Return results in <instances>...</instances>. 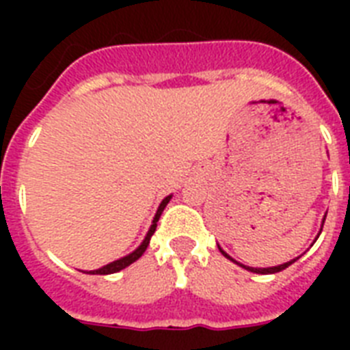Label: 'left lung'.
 Here are the masks:
<instances>
[{"label":"left lung","mask_w":350,"mask_h":350,"mask_svg":"<svg viewBox=\"0 0 350 350\" xmlns=\"http://www.w3.org/2000/svg\"><path fill=\"white\" fill-rule=\"evenodd\" d=\"M323 224H325V218H323V221H321V227H323ZM318 236H320V234H318ZM218 249H219V252H221V254L225 256V258H229L230 261H234V263H238V261L232 260V258H230V256L227 254V252H225V250L221 249V247H219V245H218ZM298 258H299V256H298ZM298 258H294V260L287 261V263H283V265L267 267V269H256V267H247V265H241V263H238V265H239V267H243V269H247V271H250V272H256V274H274V272H280V271H283V269H287L288 265H293L294 261L298 260Z\"/></svg>","instance_id":"left-lung-1"}]
</instances>
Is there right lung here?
<instances>
[{
    "label": "right lung",
    "instance_id": "add662e5",
    "mask_svg": "<svg viewBox=\"0 0 350 350\" xmlns=\"http://www.w3.org/2000/svg\"><path fill=\"white\" fill-rule=\"evenodd\" d=\"M170 198L172 196H167L163 200V202L159 203V207H158V213H156V216H154L152 219V225H150V229H148L147 236H145V239H143V243L137 247L134 252H131L129 256H125V258H121V260H116V261H112V263H109V265L105 267H101V269H98V271H90V274H114V272L121 271V269H125V267H129L131 263H134V261L137 260V258H142V254L147 250L148 247V241H150V236L154 234V230H156V225H158V219L159 216H161V213H163V208L167 207V203L170 202Z\"/></svg>",
    "mask_w": 350,
    "mask_h": 350
}]
</instances>
